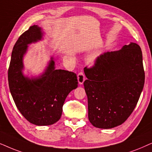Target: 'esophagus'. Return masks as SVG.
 Listing matches in <instances>:
<instances>
[{"label": "esophagus", "instance_id": "1", "mask_svg": "<svg viewBox=\"0 0 152 152\" xmlns=\"http://www.w3.org/2000/svg\"><path fill=\"white\" fill-rule=\"evenodd\" d=\"M77 78H78V83H79L80 85H82L83 83L85 80H86V77H85V75L83 72H80L79 73H78L77 75Z\"/></svg>", "mask_w": 152, "mask_h": 152}]
</instances>
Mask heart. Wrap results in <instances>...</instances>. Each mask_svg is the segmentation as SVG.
Returning a JSON list of instances; mask_svg holds the SVG:
<instances>
[{"label": "heart", "instance_id": "obj_1", "mask_svg": "<svg viewBox=\"0 0 152 152\" xmlns=\"http://www.w3.org/2000/svg\"><path fill=\"white\" fill-rule=\"evenodd\" d=\"M94 59V58H92V59H91V60H93Z\"/></svg>", "mask_w": 152, "mask_h": 152}]
</instances>
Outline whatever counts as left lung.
I'll use <instances>...</instances> for the list:
<instances>
[{
  "mask_svg": "<svg viewBox=\"0 0 152 152\" xmlns=\"http://www.w3.org/2000/svg\"><path fill=\"white\" fill-rule=\"evenodd\" d=\"M85 74L91 124L108 129L124 123L136 106L145 84L140 46L131 42L120 50L104 53Z\"/></svg>",
  "mask_w": 152,
  "mask_h": 152,
  "instance_id": "left-lung-1",
  "label": "left lung"
}]
</instances>
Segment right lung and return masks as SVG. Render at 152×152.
<instances>
[{
  "label": "right lung",
  "mask_w": 152,
  "mask_h": 152,
  "mask_svg": "<svg viewBox=\"0 0 152 152\" xmlns=\"http://www.w3.org/2000/svg\"><path fill=\"white\" fill-rule=\"evenodd\" d=\"M42 35L41 28L34 25L19 37L12 52L8 83L14 102L26 120L37 126H48L60 119L64 101L78 87V80L74 72L55 69L53 58L39 78L23 76V57L28 44L40 40Z\"/></svg>",
  "instance_id": "add662e5"
}]
</instances>
